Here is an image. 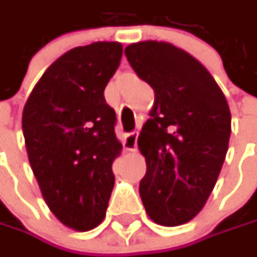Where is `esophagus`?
<instances>
[{
    "label": "esophagus",
    "mask_w": 257,
    "mask_h": 257,
    "mask_svg": "<svg viewBox=\"0 0 257 257\" xmlns=\"http://www.w3.org/2000/svg\"><path fill=\"white\" fill-rule=\"evenodd\" d=\"M138 138L139 132H132V133L125 135L124 142H122L124 148H125L127 151H136V148H138Z\"/></svg>",
    "instance_id": "1"
}]
</instances>
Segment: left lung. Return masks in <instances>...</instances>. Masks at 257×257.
<instances>
[{"instance_id": "1", "label": "left lung", "mask_w": 257, "mask_h": 257, "mask_svg": "<svg viewBox=\"0 0 257 257\" xmlns=\"http://www.w3.org/2000/svg\"><path fill=\"white\" fill-rule=\"evenodd\" d=\"M130 65L155 90L151 118L139 135L146 174L139 193L159 225L189 222L206 203L228 151V102L211 73L168 42L124 49Z\"/></svg>"}]
</instances>
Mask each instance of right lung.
I'll return each instance as SVG.
<instances>
[{
	"label": "right lung",
	"mask_w": 257,
	"mask_h": 257,
	"mask_svg": "<svg viewBox=\"0 0 257 257\" xmlns=\"http://www.w3.org/2000/svg\"><path fill=\"white\" fill-rule=\"evenodd\" d=\"M121 55L118 42L70 49L48 67L23 109L29 162L46 205L77 231L101 224L115 181L122 145L103 90Z\"/></svg>",
	"instance_id": "right-lung-1"
}]
</instances>
